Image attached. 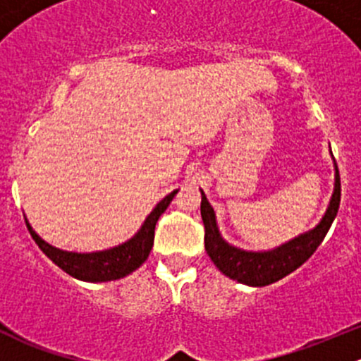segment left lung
I'll return each instance as SVG.
<instances>
[{"label":"left lung","mask_w":361,"mask_h":361,"mask_svg":"<svg viewBox=\"0 0 361 361\" xmlns=\"http://www.w3.org/2000/svg\"><path fill=\"white\" fill-rule=\"evenodd\" d=\"M334 169H336L334 194L319 224L311 231L283 243L278 248L267 251L243 250L225 241L218 228L214 209L207 202L206 194L201 190V216L204 228H206L204 245H206L207 255L218 267V271L241 285L267 286L292 274L304 262H307L322 245L326 232L332 227V221L337 216L338 204H341V178H338L336 160H334Z\"/></svg>","instance_id":"left-lung-1"}]
</instances>
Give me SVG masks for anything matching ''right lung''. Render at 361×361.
I'll list each match as a JSON object with an SVG mask.
<instances>
[{"label": "right lung", "instance_id": "right-lung-1", "mask_svg": "<svg viewBox=\"0 0 361 361\" xmlns=\"http://www.w3.org/2000/svg\"><path fill=\"white\" fill-rule=\"evenodd\" d=\"M176 194L178 190H173L169 195H166V197L152 209V213L148 214L147 220L143 221L140 231H137L133 238L127 239L122 245L113 246V248L108 250L90 251V253H76V251L59 250L56 248V246L49 245L47 241H43V239L32 231L27 218H25V225H27L29 234L35 239L36 245L39 246V250H42L57 267H61L64 272H68L69 276L80 279V281L89 283L115 281V279L126 278V276H129L130 272H134L137 267H141V265L145 264V260H147L148 255H150L152 246H154L155 225H157V220L160 218V214L167 209V206H169Z\"/></svg>", "mask_w": 361, "mask_h": 361}]
</instances>
